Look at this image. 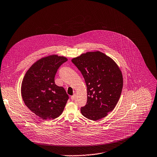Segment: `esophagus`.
I'll list each match as a JSON object with an SVG mask.
<instances>
[{"label": "esophagus", "instance_id": "esophagus-1", "mask_svg": "<svg viewBox=\"0 0 157 157\" xmlns=\"http://www.w3.org/2000/svg\"><path fill=\"white\" fill-rule=\"evenodd\" d=\"M75 94H74L73 96H71V99H72V101H74V100L75 99Z\"/></svg>", "mask_w": 157, "mask_h": 157}]
</instances>
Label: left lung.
Segmentation results:
<instances>
[{"label":"left lung","instance_id":"1","mask_svg":"<svg viewBox=\"0 0 157 157\" xmlns=\"http://www.w3.org/2000/svg\"><path fill=\"white\" fill-rule=\"evenodd\" d=\"M72 62L81 72L87 87V102L81 107L82 114L94 121L106 117L121 93L123 80L119 67L99 51L83 53Z\"/></svg>","mask_w":157,"mask_h":157}]
</instances>
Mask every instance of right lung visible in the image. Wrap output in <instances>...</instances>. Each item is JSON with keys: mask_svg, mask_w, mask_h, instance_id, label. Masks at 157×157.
Instances as JSON below:
<instances>
[{"mask_svg": "<svg viewBox=\"0 0 157 157\" xmlns=\"http://www.w3.org/2000/svg\"><path fill=\"white\" fill-rule=\"evenodd\" d=\"M64 56L53 55L34 63L26 72L21 84V96L25 105L43 120L55 119L63 112L69 96L62 86L55 83V77Z\"/></svg>", "mask_w": 157, "mask_h": 157, "instance_id": "right-lung-1", "label": "right lung"}]
</instances>
